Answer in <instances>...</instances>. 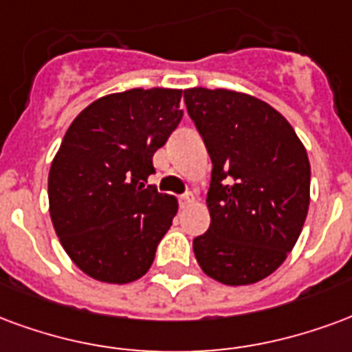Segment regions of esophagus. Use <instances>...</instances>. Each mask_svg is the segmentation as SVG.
I'll return each mask as SVG.
<instances>
[{
  "label": "esophagus",
  "mask_w": 352,
  "mask_h": 352,
  "mask_svg": "<svg viewBox=\"0 0 352 352\" xmlns=\"http://www.w3.org/2000/svg\"><path fill=\"white\" fill-rule=\"evenodd\" d=\"M191 202H193V193H184L182 197H179V206L182 208L189 206Z\"/></svg>",
  "instance_id": "esophagus-1"
}]
</instances>
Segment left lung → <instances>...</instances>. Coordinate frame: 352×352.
<instances>
[{"label": "left lung", "mask_w": 352, "mask_h": 352, "mask_svg": "<svg viewBox=\"0 0 352 352\" xmlns=\"http://www.w3.org/2000/svg\"><path fill=\"white\" fill-rule=\"evenodd\" d=\"M212 159L210 229L193 240L202 272L225 285H251L283 264L309 208V159L278 110L230 89L184 91Z\"/></svg>", "instance_id": "left-lung-1"}]
</instances>
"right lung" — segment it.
<instances>
[{
  "label": "right lung",
  "instance_id": "1",
  "mask_svg": "<svg viewBox=\"0 0 352 352\" xmlns=\"http://www.w3.org/2000/svg\"><path fill=\"white\" fill-rule=\"evenodd\" d=\"M179 99L182 89H127L94 101L69 125L48 202L63 250L89 278L123 285L150 270L178 201L146 182L153 153L184 116Z\"/></svg>",
  "mask_w": 352,
  "mask_h": 352
}]
</instances>
